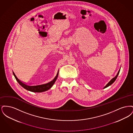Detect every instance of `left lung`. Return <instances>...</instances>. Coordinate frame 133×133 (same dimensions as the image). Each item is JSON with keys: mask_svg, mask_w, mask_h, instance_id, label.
Segmentation results:
<instances>
[{"mask_svg": "<svg viewBox=\"0 0 133 133\" xmlns=\"http://www.w3.org/2000/svg\"><path fill=\"white\" fill-rule=\"evenodd\" d=\"M121 69V68H120ZM120 69H119V71H118V73H117V75L115 76L114 78H113V79H112L111 80H110V81L104 87V89L106 88H107L108 87H109V86H110L111 85H112L113 83L115 81V80H116V79H117V77L118 76V75H119V72H120Z\"/></svg>", "mask_w": 133, "mask_h": 133, "instance_id": "8db88e82", "label": "left lung"}]
</instances>
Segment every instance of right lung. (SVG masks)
Wrapping results in <instances>:
<instances>
[{
  "instance_id": "1",
  "label": "right lung",
  "mask_w": 133,
  "mask_h": 133,
  "mask_svg": "<svg viewBox=\"0 0 133 133\" xmlns=\"http://www.w3.org/2000/svg\"><path fill=\"white\" fill-rule=\"evenodd\" d=\"M13 75L15 77L16 80H17V81L23 88L25 89L26 90H27L28 91H31L32 92L40 93V92H43L46 91L48 90L49 89H50L53 86V85L55 82L56 80H57V77H58V74H59V70L58 71L56 76H55V77L52 81H51L50 82L46 83L44 84L38 85H36V86H29V85H26L25 84L20 81L17 78V77L15 75V74H14V73L13 72Z\"/></svg>"
}]
</instances>
